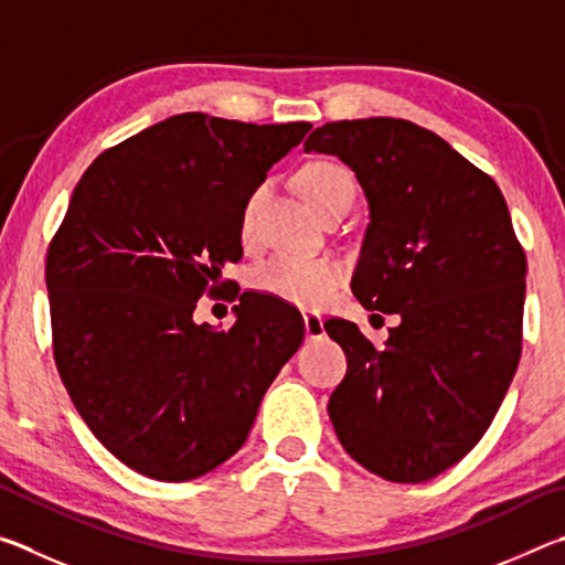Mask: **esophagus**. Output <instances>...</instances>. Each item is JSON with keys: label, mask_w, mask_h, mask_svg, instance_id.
Masks as SVG:
<instances>
[{"label": "esophagus", "mask_w": 565, "mask_h": 565, "mask_svg": "<svg viewBox=\"0 0 565 565\" xmlns=\"http://www.w3.org/2000/svg\"><path fill=\"white\" fill-rule=\"evenodd\" d=\"M303 329H306V339H321L323 333V319L313 311H303Z\"/></svg>", "instance_id": "esophagus-1"}]
</instances>
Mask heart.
Segmentation results:
<instances>
[{
	"label": "heart",
	"instance_id": "obj_1",
	"mask_svg": "<svg viewBox=\"0 0 565 565\" xmlns=\"http://www.w3.org/2000/svg\"><path fill=\"white\" fill-rule=\"evenodd\" d=\"M301 186L321 216H327L331 209L351 206L353 196H356V181H353L351 171L341 164H333V161H313V164L306 167L301 174ZM259 199L262 189H254L244 206L246 232L252 226V216ZM341 279L343 266L337 259L296 252H276L256 266L254 271L256 289L294 306H306V309H317L327 301L337 291Z\"/></svg>",
	"mask_w": 565,
	"mask_h": 565
}]
</instances>
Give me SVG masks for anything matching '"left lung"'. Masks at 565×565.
I'll return each instance as SVG.
<instances>
[{
	"label": "left lung",
	"instance_id": "1",
	"mask_svg": "<svg viewBox=\"0 0 565 565\" xmlns=\"http://www.w3.org/2000/svg\"><path fill=\"white\" fill-rule=\"evenodd\" d=\"M303 151L339 157L369 226L351 289L398 313L384 349L329 319L347 376L329 398L341 446L394 483L428 481L471 451L521 359L525 256L495 181L414 121L371 117L313 129Z\"/></svg>",
	"mask_w": 565,
	"mask_h": 565
}]
</instances>
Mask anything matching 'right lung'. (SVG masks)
Instances as JSON below:
<instances>
[{"instance_id": "obj_1", "label": "right lung", "mask_w": 565, "mask_h": 565, "mask_svg": "<svg viewBox=\"0 0 565 565\" xmlns=\"http://www.w3.org/2000/svg\"><path fill=\"white\" fill-rule=\"evenodd\" d=\"M309 129L177 114L74 189L46 254L56 369L89 431L141 476L179 483L228 461L301 347V317L276 301L238 303L228 331L196 327L194 309L242 259L252 191Z\"/></svg>"}]
</instances>
